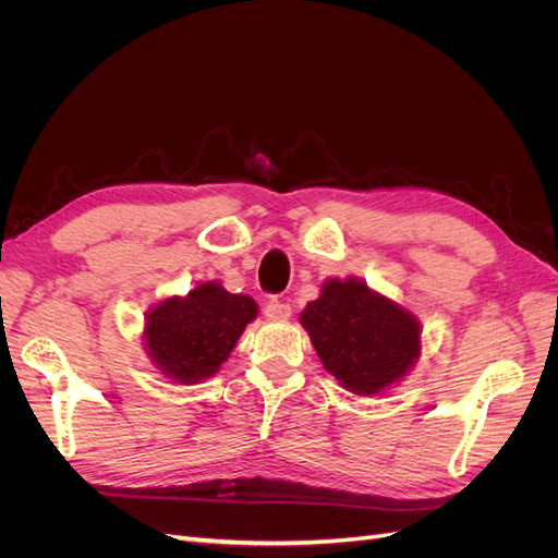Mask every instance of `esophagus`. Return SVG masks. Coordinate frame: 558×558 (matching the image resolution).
<instances>
[{
  "label": "esophagus",
  "mask_w": 558,
  "mask_h": 558,
  "mask_svg": "<svg viewBox=\"0 0 558 558\" xmlns=\"http://www.w3.org/2000/svg\"><path fill=\"white\" fill-rule=\"evenodd\" d=\"M291 314H293V310H291V305H286V302L269 300L265 305L267 320H277V324H281V320H289Z\"/></svg>",
  "instance_id": "esophagus-1"
}]
</instances>
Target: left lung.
Segmentation results:
<instances>
[{"mask_svg":"<svg viewBox=\"0 0 558 558\" xmlns=\"http://www.w3.org/2000/svg\"><path fill=\"white\" fill-rule=\"evenodd\" d=\"M320 363L353 396L377 398L412 373L421 356V320L359 277H330L300 312Z\"/></svg>","mask_w":558,"mask_h":558,"instance_id":"8db88e82","label":"left lung"}]
</instances>
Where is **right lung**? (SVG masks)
Returning <instances> with one entry per match:
<instances>
[{"mask_svg":"<svg viewBox=\"0 0 558 558\" xmlns=\"http://www.w3.org/2000/svg\"><path fill=\"white\" fill-rule=\"evenodd\" d=\"M256 316L258 302L251 295L230 293L218 279L199 281L185 295H167L144 314V351L162 377L202 384L221 369Z\"/></svg>","mask_w":558,"mask_h":558,"instance_id":"1","label":"right lung"}]
</instances>
